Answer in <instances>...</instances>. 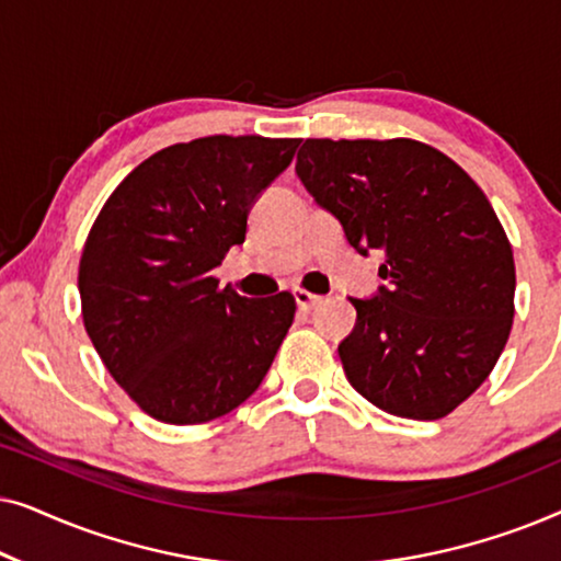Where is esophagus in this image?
Returning <instances> with one entry per match:
<instances>
[{
  "label": "esophagus",
  "instance_id": "1",
  "mask_svg": "<svg viewBox=\"0 0 561 561\" xmlns=\"http://www.w3.org/2000/svg\"><path fill=\"white\" fill-rule=\"evenodd\" d=\"M294 298H296L298 309H304V311H311L313 306H317V304L321 301V296H317V294H309V290H304V288L294 290Z\"/></svg>",
  "mask_w": 561,
  "mask_h": 561
}]
</instances>
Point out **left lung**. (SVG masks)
I'll return each mask as SVG.
<instances>
[{"instance_id":"left-lung-1","label":"left lung","mask_w":561,"mask_h":561,"mask_svg":"<svg viewBox=\"0 0 561 561\" xmlns=\"http://www.w3.org/2000/svg\"><path fill=\"white\" fill-rule=\"evenodd\" d=\"M296 173L359 255H382L386 286L350 298L352 388L393 416H447L485 382L513 324L516 265L493 206L416 140H306Z\"/></svg>"}]
</instances>
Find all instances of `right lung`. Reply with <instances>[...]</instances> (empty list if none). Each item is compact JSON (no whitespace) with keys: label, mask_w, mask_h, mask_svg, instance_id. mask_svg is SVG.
<instances>
[{"label":"right lung","mask_w":561,"mask_h":561,"mask_svg":"<svg viewBox=\"0 0 561 561\" xmlns=\"http://www.w3.org/2000/svg\"><path fill=\"white\" fill-rule=\"evenodd\" d=\"M298 140L211 135L142 160L106 198L79 265L83 327L125 393L163 424H204L271 370L296 301L244 298L211 271Z\"/></svg>","instance_id":"add662e5"}]
</instances>
